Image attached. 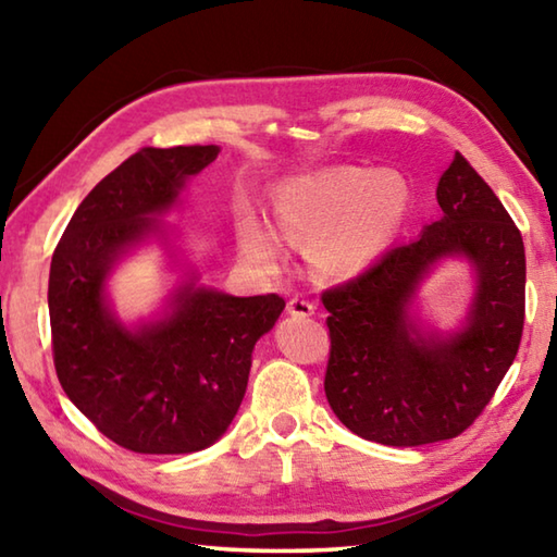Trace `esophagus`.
Wrapping results in <instances>:
<instances>
[{"mask_svg":"<svg viewBox=\"0 0 557 557\" xmlns=\"http://www.w3.org/2000/svg\"><path fill=\"white\" fill-rule=\"evenodd\" d=\"M287 312L292 317H312L314 314V305L305 297H292L287 301Z\"/></svg>","mask_w":557,"mask_h":557,"instance_id":"1","label":"esophagus"}]
</instances>
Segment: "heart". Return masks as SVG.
<instances>
[{"label":"heart","instance_id":"obj_1","mask_svg":"<svg viewBox=\"0 0 557 557\" xmlns=\"http://www.w3.org/2000/svg\"><path fill=\"white\" fill-rule=\"evenodd\" d=\"M408 203L410 191L400 174L346 166L282 186L272 209L287 240L307 243V258L319 275L346 280L383 256ZM240 245L262 265L277 260L275 233L256 219L240 225Z\"/></svg>","mask_w":557,"mask_h":557}]
</instances>
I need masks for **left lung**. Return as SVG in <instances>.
Masks as SVG:
<instances>
[{"label": "left lung", "mask_w": 557, "mask_h": 557, "mask_svg": "<svg viewBox=\"0 0 557 557\" xmlns=\"http://www.w3.org/2000/svg\"><path fill=\"white\" fill-rule=\"evenodd\" d=\"M442 219L361 275L326 289L332 348L324 391L358 437L391 447L451 440L511 369L525 317V250L504 203L459 152L437 184ZM445 257L475 268L478 292L455 335H422L409 314L419 282Z\"/></svg>", "instance_id": "obj_1"}]
</instances>
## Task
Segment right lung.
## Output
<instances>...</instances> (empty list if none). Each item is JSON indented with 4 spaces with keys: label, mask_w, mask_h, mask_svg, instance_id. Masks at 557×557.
Instances as JSON below:
<instances>
[{
    "label": "right lung",
    "mask_w": 557,
    "mask_h": 557,
    "mask_svg": "<svg viewBox=\"0 0 557 557\" xmlns=\"http://www.w3.org/2000/svg\"><path fill=\"white\" fill-rule=\"evenodd\" d=\"M219 152L215 145L139 149L83 199L51 258L55 375L102 435L139 455L213 445L240 408L256 342L285 309L280 295L199 287L194 272L152 322L129 329L108 305L115 262L147 238H164L157 215Z\"/></svg>",
    "instance_id": "obj_1"
}]
</instances>
